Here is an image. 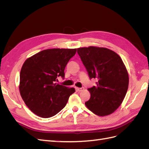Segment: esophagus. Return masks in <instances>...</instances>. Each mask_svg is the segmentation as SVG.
Here are the masks:
<instances>
[{
	"instance_id": "1",
	"label": "esophagus",
	"mask_w": 149,
	"mask_h": 149,
	"mask_svg": "<svg viewBox=\"0 0 149 149\" xmlns=\"http://www.w3.org/2000/svg\"><path fill=\"white\" fill-rule=\"evenodd\" d=\"M84 88H78V87H76V91H79V92H80V91H82L83 90H84Z\"/></svg>"
}]
</instances>
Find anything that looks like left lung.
<instances>
[{
  "instance_id": "obj_1",
  "label": "left lung",
  "mask_w": 149,
  "mask_h": 149,
  "mask_svg": "<svg viewBox=\"0 0 149 149\" xmlns=\"http://www.w3.org/2000/svg\"><path fill=\"white\" fill-rule=\"evenodd\" d=\"M77 52L90 79H97L96 85L88 89L91 97L86 106L99 116L113 113L123 102L129 86V74L121 58L103 47L78 48Z\"/></svg>"
}]
</instances>
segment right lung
Instances as JSON below:
<instances>
[{"label": "right lung", "mask_w": 149, "mask_h": 149, "mask_svg": "<svg viewBox=\"0 0 149 149\" xmlns=\"http://www.w3.org/2000/svg\"><path fill=\"white\" fill-rule=\"evenodd\" d=\"M76 48H52L41 51L27 58L20 73L19 91L29 109L43 118H49L63 109L69 97L75 91L58 84L63 78L68 62Z\"/></svg>", "instance_id": "1"}]
</instances>
